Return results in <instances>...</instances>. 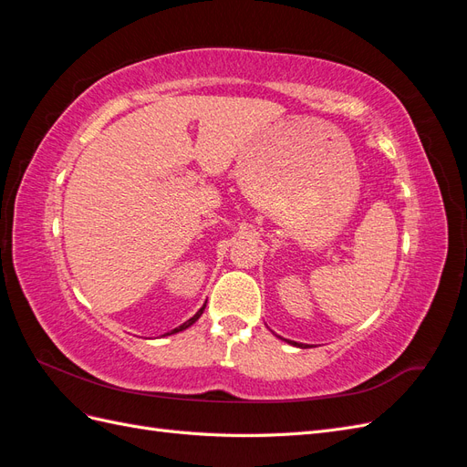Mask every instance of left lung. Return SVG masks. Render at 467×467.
I'll return each instance as SVG.
<instances>
[{"label": "left lung", "instance_id": "obj_1", "mask_svg": "<svg viewBox=\"0 0 467 467\" xmlns=\"http://www.w3.org/2000/svg\"><path fill=\"white\" fill-rule=\"evenodd\" d=\"M290 345H294V347H302V348H307V345H302V343H294V341H288Z\"/></svg>", "mask_w": 467, "mask_h": 467}]
</instances>
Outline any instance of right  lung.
Returning a JSON list of instances; mask_svg holds the SVG:
<instances>
[{"mask_svg":"<svg viewBox=\"0 0 467 467\" xmlns=\"http://www.w3.org/2000/svg\"><path fill=\"white\" fill-rule=\"evenodd\" d=\"M204 307H206V304L199 309V312H196L189 321H185V323H182V325H179V327H175L173 331H169V333H165V335H173V333H179V331H182V329H187V327H191V325L196 321V319H199L201 316H202V312H204Z\"/></svg>","mask_w":467,"mask_h":467,"instance_id":"obj_1","label":"right lung"}]
</instances>
